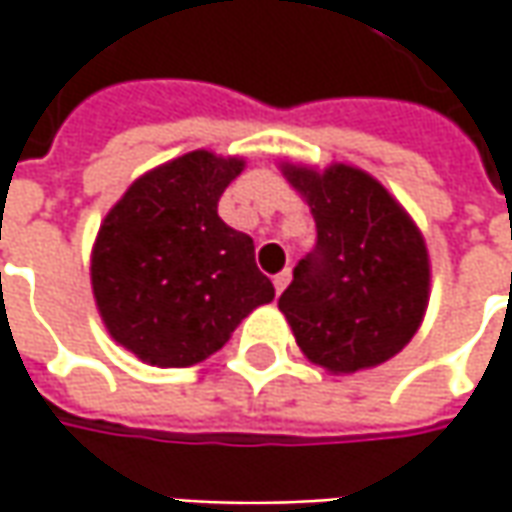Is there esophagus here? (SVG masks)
<instances>
[{
	"label": "esophagus",
	"instance_id": "1",
	"mask_svg": "<svg viewBox=\"0 0 512 512\" xmlns=\"http://www.w3.org/2000/svg\"><path fill=\"white\" fill-rule=\"evenodd\" d=\"M287 285H290V267H285L282 273H276V276H273V287H276V293H282Z\"/></svg>",
	"mask_w": 512,
	"mask_h": 512
}]
</instances>
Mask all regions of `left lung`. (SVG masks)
Returning <instances> with one entry per match:
<instances>
[{
	"mask_svg": "<svg viewBox=\"0 0 512 512\" xmlns=\"http://www.w3.org/2000/svg\"><path fill=\"white\" fill-rule=\"evenodd\" d=\"M310 205L316 247L293 267L279 310L310 362L356 373L387 362L419 330L430 265L422 233L373 176L287 165Z\"/></svg>",
	"mask_w": 512,
	"mask_h": 512,
	"instance_id": "obj_1",
	"label": "left lung"
}]
</instances>
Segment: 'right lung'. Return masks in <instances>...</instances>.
I'll return each mask as SVG.
<instances>
[{"instance_id":"1","label":"right lung","mask_w":512,"mask_h":512,"mask_svg":"<svg viewBox=\"0 0 512 512\" xmlns=\"http://www.w3.org/2000/svg\"><path fill=\"white\" fill-rule=\"evenodd\" d=\"M245 162L193 150L136 179L108 213L90 282L110 336L142 362L190 367L273 299L253 239L219 216Z\"/></svg>"}]
</instances>
